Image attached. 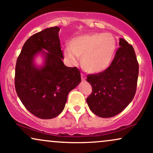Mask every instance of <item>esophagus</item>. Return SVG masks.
<instances>
[{"label": "esophagus", "instance_id": "1", "mask_svg": "<svg viewBox=\"0 0 153 153\" xmlns=\"http://www.w3.org/2000/svg\"><path fill=\"white\" fill-rule=\"evenodd\" d=\"M81 77H82V81H85L86 80V76H84V75L83 74H81Z\"/></svg>", "mask_w": 153, "mask_h": 153}]
</instances>
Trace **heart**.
Returning <instances> with one entry per match:
<instances>
[{"mask_svg": "<svg viewBox=\"0 0 153 153\" xmlns=\"http://www.w3.org/2000/svg\"><path fill=\"white\" fill-rule=\"evenodd\" d=\"M64 54L70 62L82 57V66L89 73H100L109 66L117 48V41L110 33L83 34L74 38Z\"/></svg>", "mask_w": 153, "mask_h": 153, "instance_id": "obj_1", "label": "heart"}]
</instances>
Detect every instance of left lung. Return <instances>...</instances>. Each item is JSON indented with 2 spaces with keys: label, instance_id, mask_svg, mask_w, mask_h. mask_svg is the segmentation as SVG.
<instances>
[{
  "label": "left lung",
  "instance_id": "1",
  "mask_svg": "<svg viewBox=\"0 0 153 153\" xmlns=\"http://www.w3.org/2000/svg\"><path fill=\"white\" fill-rule=\"evenodd\" d=\"M119 45L107 69L87 76V82L92 87L87 105L100 117H112L123 112L136 92L139 64L134 48L122 38Z\"/></svg>",
  "mask_w": 153,
  "mask_h": 153
}]
</instances>
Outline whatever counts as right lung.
Here are the masks:
<instances>
[{"mask_svg": "<svg viewBox=\"0 0 153 153\" xmlns=\"http://www.w3.org/2000/svg\"><path fill=\"white\" fill-rule=\"evenodd\" d=\"M59 30L58 26L51 27L32 35L16 61V93L31 114L44 120L54 118L62 112L69 91L81 82L78 68L67 67L62 62ZM39 53L45 56V65L41 68L33 63Z\"/></svg>", "mask_w": 153, "mask_h": 153, "instance_id": "add662e5", "label": "right lung"}]
</instances>
